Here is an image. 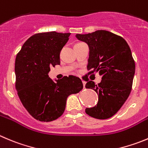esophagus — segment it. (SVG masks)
<instances>
[{
  "label": "esophagus",
  "instance_id": "obj_1",
  "mask_svg": "<svg viewBox=\"0 0 148 148\" xmlns=\"http://www.w3.org/2000/svg\"><path fill=\"white\" fill-rule=\"evenodd\" d=\"M82 82H83V86H84V88H85V84H86V83H85V82H84V81H83Z\"/></svg>",
  "mask_w": 148,
  "mask_h": 148
}]
</instances>
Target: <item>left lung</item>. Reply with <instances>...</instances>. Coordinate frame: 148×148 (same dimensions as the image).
<instances>
[{
    "mask_svg": "<svg viewBox=\"0 0 148 148\" xmlns=\"http://www.w3.org/2000/svg\"><path fill=\"white\" fill-rule=\"evenodd\" d=\"M76 38L88 45L89 74L99 72L102 80L96 84L87 81L85 87L95 90L98 102L85 109L86 114L97 119H107L119 111L128 98L135 72V63L125 40L106 30H97Z\"/></svg>",
    "mask_w": 148,
    "mask_h": 148,
    "instance_id": "8db88e82",
    "label": "left lung"
}]
</instances>
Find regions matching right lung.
Here are the masks:
<instances>
[{"instance_id": "right-lung-1", "label": "right lung", "mask_w": 148, "mask_h": 148, "mask_svg": "<svg viewBox=\"0 0 148 148\" xmlns=\"http://www.w3.org/2000/svg\"><path fill=\"white\" fill-rule=\"evenodd\" d=\"M71 33H38L30 37L15 61L16 90L29 114L40 121H52L65 110L69 95L83 88L79 77L70 75L53 81L50 67L60 64V53Z\"/></svg>"}]
</instances>
